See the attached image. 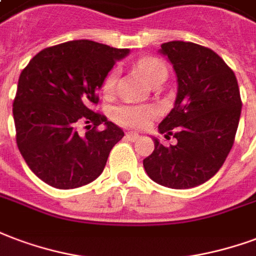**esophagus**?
<instances>
[{
  "label": "esophagus",
  "instance_id": "34e87169",
  "mask_svg": "<svg viewBox=\"0 0 256 256\" xmlns=\"http://www.w3.org/2000/svg\"><path fill=\"white\" fill-rule=\"evenodd\" d=\"M126 138L130 140V141H137V140H140V136L137 133H128L126 134Z\"/></svg>",
  "mask_w": 256,
  "mask_h": 256
}]
</instances>
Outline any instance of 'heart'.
<instances>
[{"mask_svg":"<svg viewBox=\"0 0 256 256\" xmlns=\"http://www.w3.org/2000/svg\"><path fill=\"white\" fill-rule=\"evenodd\" d=\"M137 70L144 80L152 85L154 81L166 80V66L156 56H144L137 62ZM116 81V72L112 70L104 80L103 90L110 94ZM158 115V110L146 104H122L114 111V120L123 128L142 130L146 128L153 119Z\"/></svg>","mask_w":256,"mask_h":256,"instance_id":"1","label":"heart"}]
</instances>
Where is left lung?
<instances>
[{"label": "left lung", "mask_w": 256, "mask_h": 256, "mask_svg": "<svg viewBox=\"0 0 256 256\" xmlns=\"http://www.w3.org/2000/svg\"><path fill=\"white\" fill-rule=\"evenodd\" d=\"M178 77L175 107L158 124L164 146L154 138V150L144 158L149 178L170 188H191L217 174L234 146L242 99L234 70L208 47L191 42L162 43Z\"/></svg>", "instance_id": "left-lung-1"}]
</instances>
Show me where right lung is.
Segmentation results:
<instances>
[{
	"label": "right lung",
	"mask_w": 256,
	"mask_h": 256,
	"mask_svg": "<svg viewBox=\"0 0 256 256\" xmlns=\"http://www.w3.org/2000/svg\"><path fill=\"white\" fill-rule=\"evenodd\" d=\"M128 54V48L72 40L39 51L22 69L13 100L16 142L44 183L69 190L103 172L124 133L92 106L99 103L98 90L110 70ZM80 124H88L84 136L76 130Z\"/></svg>",
	"instance_id": "right-lung-1"
}]
</instances>
